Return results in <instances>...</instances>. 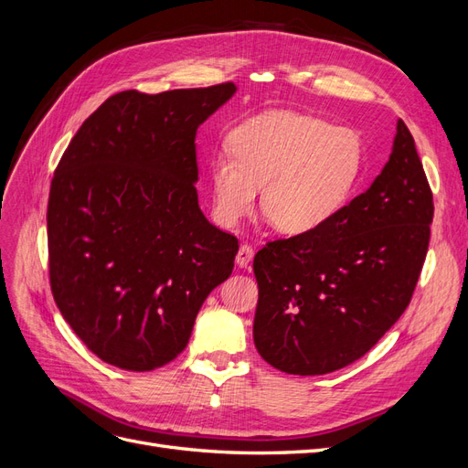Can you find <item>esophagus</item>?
<instances>
[{"label":"esophagus","instance_id":"esophagus-1","mask_svg":"<svg viewBox=\"0 0 468 468\" xmlns=\"http://www.w3.org/2000/svg\"><path fill=\"white\" fill-rule=\"evenodd\" d=\"M253 260V248L248 244H241L238 253H236V263L238 267H248L250 261Z\"/></svg>","mask_w":468,"mask_h":468}]
</instances>
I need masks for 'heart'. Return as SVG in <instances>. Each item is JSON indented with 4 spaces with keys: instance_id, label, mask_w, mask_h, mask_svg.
<instances>
[{
    "instance_id": "b5f03b06",
    "label": "heart",
    "mask_w": 468,
    "mask_h": 468,
    "mask_svg": "<svg viewBox=\"0 0 468 468\" xmlns=\"http://www.w3.org/2000/svg\"><path fill=\"white\" fill-rule=\"evenodd\" d=\"M229 149L208 160L213 213L224 227L250 215L261 193L272 229L303 236L324 229L356 184L364 147L356 132L294 110H267L238 123Z\"/></svg>"
}]
</instances>
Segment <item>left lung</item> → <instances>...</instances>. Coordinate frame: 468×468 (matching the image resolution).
<instances>
[{
    "label": "left lung",
    "instance_id": "1",
    "mask_svg": "<svg viewBox=\"0 0 468 468\" xmlns=\"http://www.w3.org/2000/svg\"><path fill=\"white\" fill-rule=\"evenodd\" d=\"M431 218V189L399 120L372 186L324 229L255 253L253 343L261 358L294 376H324L362 358L407 310Z\"/></svg>",
    "mask_w": 468,
    "mask_h": 468
}]
</instances>
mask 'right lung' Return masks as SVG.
<instances>
[{
    "label": "right lung",
    "mask_w": 468,
    "mask_h": 468,
    "mask_svg": "<svg viewBox=\"0 0 468 468\" xmlns=\"http://www.w3.org/2000/svg\"><path fill=\"white\" fill-rule=\"evenodd\" d=\"M234 92H118L59 160L46 217L52 294L106 364L151 372L174 360L230 277L238 239L201 211L196 135Z\"/></svg>",
    "instance_id": "1"
}]
</instances>
